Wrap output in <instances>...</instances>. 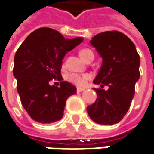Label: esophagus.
I'll use <instances>...</instances> for the list:
<instances>
[{
	"mask_svg": "<svg viewBox=\"0 0 154 154\" xmlns=\"http://www.w3.org/2000/svg\"><path fill=\"white\" fill-rule=\"evenodd\" d=\"M85 91V89H84V88H77V92H82V91Z\"/></svg>",
	"mask_w": 154,
	"mask_h": 154,
	"instance_id": "1",
	"label": "esophagus"
}]
</instances>
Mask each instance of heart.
Here are the masks:
<instances>
[{
	"label": "heart",
	"mask_w": 154,
	"mask_h": 154,
	"mask_svg": "<svg viewBox=\"0 0 154 154\" xmlns=\"http://www.w3.org/2000/svg\"><path fill=\"white\" fill-rule=\"evenodd\" d=\"M90 54H93L92 51H91L90 50H82L80 51V57L83 59H85ZM68 80H69L70 82H72L73 84H75L76 85L79 86V87H83L85 85L87 80L90 78V76L88 74H83V75H78V74H75V73H71L69 74L67 76Z\"/></svg>",
	"instance_id": "b5f03b06"
}]
</instances>
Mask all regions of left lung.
<instances>
[{
    "label": "left lung",
    "mask_w": 154,
    "mask_h": 154,
    "mask_svg": "<svg viewBox=\"0 0 154 154\" xmlns=\"http://www.w3.org/2000/svg\"><path fill=\"white\" fill-rule=\"evenodd\" d=\"M90 43L102 57L93 83L109 88H93L97 98L87 107V112L97 124H117L128 112L135 94V84L140 77V56L134 43L121 32L99 33Z\"/></svg>",
    "instance_id": "obj_1"
}]
</instances>
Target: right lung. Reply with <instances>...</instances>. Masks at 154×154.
<instances>
[{
  "label": "right lung",
  "instance_id": "obj_1",
  "mask_svg": "<svg viewBox=\"0 0 154 154\" xmlns=\"http://www.w3.org/2000/svg\"><path fill=\"white\" fill-rule=\"evenodd\" d=\"M83 41V37L66 39L53 29L40 28L16 51L13 74L17 91L23 108L35 121L50 124L63 118L67 98L77 93L75 86L63 81V59ZM52 78L61 81L59 87L50 85Z\"/></svg>",
  "mask_w": 154,
  "mask_h": 154
}]
</instances>
